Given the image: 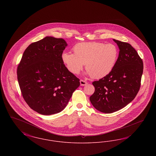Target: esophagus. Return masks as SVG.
<instances>
[{
	"label": "esophagus",
	"instance_id": "34e87169",
	"mask_svg": "<svg viewBox=\"0 0 156 156\" xmlns=\"http://www.w3.org/2000/svg\"><path fill=\"white\" fill-rule=\"evenodd\" d=\"M87 82L85 81H84V80H80V85H81V86H85V85H87Z\"/></svg>",
	"mask_w": 156,
	"mask_h": 156
}]
</instances>
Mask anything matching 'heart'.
Wrapping results in <instances>:
<instances>
[{
    "label": "heart",
    "instance_id": "heart-1",
    "mask_svg": "<svg viewBox=\"0 0 156 156\" xmlns=\"http://www.w3.org/2000/svg\"><path fill=\"white\" fill-rule=\"evenodd\" d=\"M73 50L74 54L64 52L61 55L62 61L68 70L78 74L85 64L87 74L95 79L104 78L111 72L119 55L115 45L96 41L78 43Z\"/></svg>",
    "mask_w": 156,
    "mask_h": 156
}]
</instances>
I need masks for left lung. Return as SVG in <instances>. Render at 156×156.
Listing matches in <instances>:
<instances>
[{
    "mask_svg": "<svg viewBox=\"0 0 156 156\" xmlns=\"http://www.w3.org/2000/svg\"><path fill=\"white\" fill-rule=\"evenodd\" d=\"M118 45L119 57L111 72L93 82L95 92L89 99L99 111L111 113L131 102L137 94L143 71V61L127 43L113 39Z\"/></svg>",
    "mask_w": 156,
    "mask_h": 156,
    "instance_id": "8db88e82",
    "label": "left lung"
}]
</instances>
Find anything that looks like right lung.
<instances>
[{"label":"right lung","instance_id":"right-lung-1","mask_svg":"<svg viewBox=\"0 0 156 156\" xmlns=\"http://www.w3.org/2000/svg\"><path fill=\"white\" fill-rule=\"evenodd\" d=\"M67 46L62 38L45 37L27 47L18 65L17 80L23 97L40 114L62 111L80 85V79L62 61Z\"/></svg>","mask_w":156,"mask_h":156}]
</instances>
